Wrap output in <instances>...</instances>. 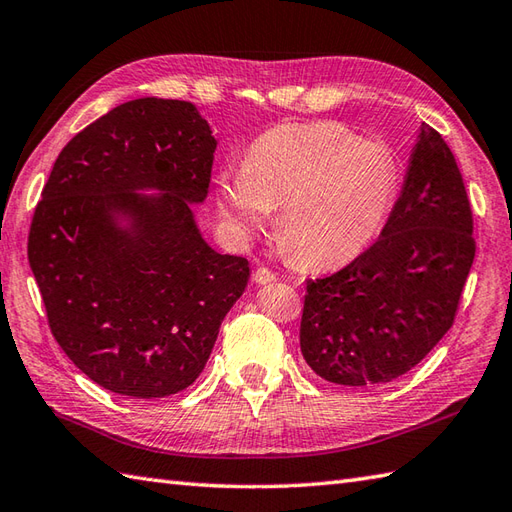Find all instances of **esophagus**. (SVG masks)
Masks as SVG:
<instances>
[{
    "label": "esophagus",
    "instance_id": "34e87169",
    "mask_svg": "<svg viewBox=\"0 0 512 512\" xmlns=\"http://www.w3.org/2000/svg\"><path fill=\"white\" fill-rule=\"evenodd\" d=\"M276 280V271H271L269 267H258L254 271V282L256 285H267V282Z\"/></svg>",
    "mask_w": 512,
    "mask_h": 512
}]
</instances>
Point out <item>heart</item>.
Wrapping results in <instances>:
<instances>
[{"label":"heart","mask_w":512,"mask_h":512,"mask_svg":"<svg viewBox=\"0 0 512 512\" xmlns=\"http://www.w3.org/2000/svg\"><path fill=\"white\" fill-rule=\"evenodd\" d=\"M401 170L388 146L339 122H291L249 146L243 168L217 177V203L238 234L263 227L274 208L280 245L293 263L328 269L366 252L399 195Z\"/></svg>","instance_id":"1"}]
</instances>
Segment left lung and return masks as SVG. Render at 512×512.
<instances>
[{"label": "left lung", "instance_id": "left-lung-1", "mask_svg": "<svg viewBox=\"0 0 512 512\" xmlns=\"http://www.w3.org/2000/svg\"><path fill=\"white\" fill-rule=\"evenodd\" d=\"M473 258V212L458 162L442 135L420 122L381 236L335 274L306 280L304 361L350 388L403 377L453 326Z\"/></svg>", "mask_w": 512, "mask_h": 512}]
</instances>
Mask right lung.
Listing matches in <instances>:
<instances>
[{"label":"right lung","instance_id":"add662e5","mask_svg":"<svg viewBox=\"0 0 512 512\" xmlns=\"http://www.w3.org/2000/svg\"><path fill=\"white\" fill-rule=\"evenodd\" d=\"M214 149L192 102L138 98L76 133L43 186L30 269L54 339L109 392L162 399L186 390L247 287V258L214 252L192 219ZM144 187L161 195H134Z\"/></svg>","mask_w":512,"mask_h":512}]
</instances>
